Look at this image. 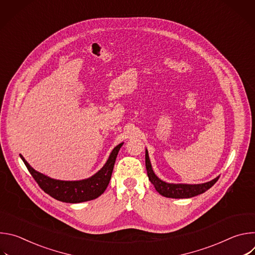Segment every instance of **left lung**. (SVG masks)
Returning a JSON list of instances; mask_svg holds the SVG:
<instances>
[{"label":"left lung","instance_id":"1","mask_svg":"<svg viewBox=\"0 0 255 255\" xmlns=\"http://www.w3.org/2000/svg\"><path fill=\"white\" fill-rule=\"evenodd\" d=\"M145 165H146V170H147V175L149 180L154 186L155 190L163 197L166 198H172V199H187V198H192L198 195H201L208 191L211 187L215 185L216 181L219 178V176L214 178L211 181H208V183L201 184V185H183V184H167L159 179L153 172L151 163L149 160L148 152L147 150L145 151Z\"/></svg>","mask_w":255,"mask_h":255}]
</instances>
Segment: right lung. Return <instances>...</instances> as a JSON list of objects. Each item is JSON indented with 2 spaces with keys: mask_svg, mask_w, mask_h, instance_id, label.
<instances>
[{
  "mask_svg": "<svg viewBox=\"0 0 255 255\" xmlns=\"http://www.w3.org/2000/svg\"><path fill=\"white\" fill-rule=\"evenodd\" d=\"M122 145L123 143L117 145L106 164L95 175L78 181H64L50 178L33 169L24 157L22 155L20 156L36 183L47 195L60 202L75 204L95 200L105 192L111 179L114 164Z\"/></svg>",
  "mask_w": 255,
  "mask_h": 255,
  "instance_id": "right-lung-1",
  "label": "right lung"
}]
</instances>
